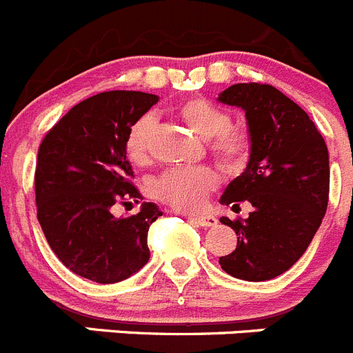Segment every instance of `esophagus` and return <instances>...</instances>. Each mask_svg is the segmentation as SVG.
Segmentation results:
<instances>
[{
    "label": "esophagus",
    "mask_w": 353,
    "mask_h": 353,
    "mask_svg": "<svg viewBox=\"0 0 353 353\" xmlns=\"http://www.w3.org/2000/svg\"><path fill=\"white\" fill-rule=\"evenodd\" d=\"M189 221L196 225H201V228H213V225H216V219L213 215H190Z\"/></svg>",
    "instance_id": "obj_1"
}]
</instances>
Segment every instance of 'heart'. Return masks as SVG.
<instances>
[{"instance_id":"1","label":"heart","mask_w":353,"mask_h":353,"mask_svg":"<svg viewBox=\"0 0 353 353\" xmlns=\"http://www.w3.org/2000/svg\"><path fill=\"white\" fill-rule=\"evenodd\" d=\"M179 117L201 140L224 168L238 171L245 166L250 154L247 131L232 128L231 115L224 108L205 98H192L179 106ZM155 128L154 115H143L131 125L125 138V150L134 164L148 161V145ZM219 183V174L208 166L174 168L168 170L152 183V196L176 210H198L206 196Z\"/></svg>"}]
</instances>
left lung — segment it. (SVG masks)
Returning <instances> with one entry per match:
<instances>
[{"label": "left lung", "mask_w": 353, "mask_h": 353, "mask_svg": "<svg viewBox=\"0 0 353 353\" xmlns=\"http://www.w3.org/2000/svg\"><path fill=\"white\" fill-rule=\"evenodd\" d=\"M219 101L245 112L250 157L221 196L232 208L248 201V219L234 229V252L219 259L222 270L247 282L285 273L312 243L329 201V152L308 113L268 83H234Z\"/></svg>", "instance_id": "obj_1"}]
</instances>
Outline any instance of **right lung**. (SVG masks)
<instances>
[{
  "instance_id": "1",
  "label": "right lung",
  "mask_w": 353,
  "mask_h": 353,
  "mask_svg": "<svg viewBox=\"0 0 353 353\" xmlns=\"http://www.w3.org/2000/svg\"><path fill=\"white\" fill-rule=\"evenodd\" d=\"M159 101L140 90H110L75 105L38 148L34 192L38 222L61 263L98 283H117L150 259L148 228L163 215L143 203L137 215L117 219L112 206L132 199L125 138L131 125Z\"/></svg>"
}]
</instances>
